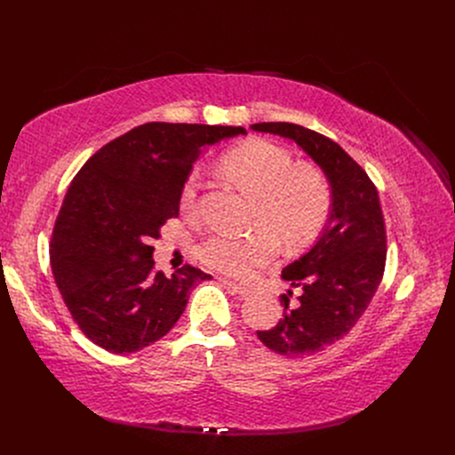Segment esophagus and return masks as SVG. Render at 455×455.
<instances>
[{
    "label": "esophagus",
    "mask_w": 455,
    "mask_h": 455,
    "mask_svg": "<svg viewBox=\"0 0 455 455\" xmlns=\"http://www.w3.org/2000/svg\"><path fill=\"white\" fill-rule=\"evenodd\" d=\"M221 282L227 285V288H228L230 291H234L235 295H242V297H245V295H249V293H251V288H245V285H242V283H235V282H232V280H228V278H221Z\"/></svg>",
    "instance_id": "esophagus-1"
}]
</instances>
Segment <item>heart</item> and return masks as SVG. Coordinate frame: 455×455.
I'll return each mask as SVG.
<instances>
[{
    "mask_svg": "<svg viewBox=\"0 0 455 455\" xmlns=\"http://www.w3.org/2000/svg\"><path fill=\"white\" fill-rule=\"evenodd\" d=\"M223 173L258 199L251 235L212 232L197 247V258L213 271L251 278L276 256L278 240L299 249L312 243L331 210V188L315 165L295 164L293 155L273 141L249 140L221 158ZM199 201V175L189 173L180 188L182 212L194 213Z\"/></svg>",
    "mask_w": 455,
    "mask_h": 455,
    "instance_id": "heart-1",
    "label": "heart"
}]
</instances>
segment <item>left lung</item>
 <instances>
[{"instance_id":"8db88e82","label":"left lung","mask_w":455,"mask_h":455,"mask_svg":"<svg viewBox=\"0 0 455 455\" xmlns=\"http://www.w3.org/2000/svg\"><path fill=\"white\" fill-rule=\"evenodd\" d=\"M252 131L293 140L326 175L331 210L315 245L282 269L292 290L280 295L282 319L258 339L280 355L315 354L355 326L384 276L387 235L378 189L336 141L295 124H254Z\"/></svg>"}]
</instances>
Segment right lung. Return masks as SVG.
<instances>
[{"instance_id": "1", "label": "right lung", "mask_w": 455, "mask_h": 455, "mask_svg": "<svg viewBox=\"0 0 455 455\" xmlns=\"http://www.w3.org/2000/svg\"><path fill=\"white\" fill-rule=\"evenodd\" d=\"M243 127L162 124L134 127L92 155L57 215L50 261L68 312L98 347L127 354L170 331L189 291L212 276L184 266L155 271L151 240L179 215L191 165Z\"/></svg>"}]
</instances>
